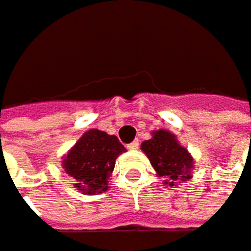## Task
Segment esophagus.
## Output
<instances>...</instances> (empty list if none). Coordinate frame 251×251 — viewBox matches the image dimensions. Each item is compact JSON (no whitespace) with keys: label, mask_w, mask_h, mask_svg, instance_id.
Listing matches in <instances>:
<instances>
[{"label":"esophagus","mask_w":251,"mask_h":251,"mask_svg":"<svg viewBox=\"0 0 251 251\" xmlns=\"http://www.w3.org/2000/svg\"><path fill=\"white\" fill-rule=\"evenodd\" d=\"M127 149H129V150H136L137 147H139V140H135V142H132V143H129V145H127Z\"/></svg>","instance_id":"obj_1"}]
</instances>
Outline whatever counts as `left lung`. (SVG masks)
Instances as JSON below:
<instances>
[{
    "mask_svg": "<svg viewBox=\"0 0 251 251\" xmlns=\"http://www.w3.org/2000/svg\"><path fill=\"white\" fill-rule=\"evenodd\" d=\"M142 151L150 160L157 177L167 187H178L180 182L192 178L194 158L178 139L167 129L151 132V137L142 143Z\"/></svg>",
    "mask_w": 251,
    "mask_h": 251,
    "instance_id": "1",
    "label": "left lung"
}]
</instances>
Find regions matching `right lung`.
<instances>
[{
	"label": "right lung",
	"mask_w": 251,
	"mask_h": 251,
	"mask_svg": "<svg viewBox=\"0 0 251 251\" xmlns=\"http://www.w3.org/2000/svg\"><path fill=\"white\" fill-rule=\"evenodd\" d=\"M124 151L125 146L115 135L90 129L63 156L61 167L84 195H98L109 188L115 161Z\"/></svg>",
	"instance_id": "add662e5"
}]
</instances>
